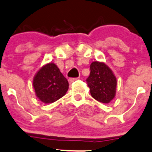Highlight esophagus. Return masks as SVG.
Wrapping results in <instances>:
<instances>
[{"mask_svg": "<svg viewBox=\"0 0 152 152\" xmlns=\"http://www.w3.org/2000/svg\"><path fill=\"white\" fill-rule=\"evenodd\" d=\"M78 79H79V78H69V79H68V81H69V83L71 84L72 83H73V82H75V81L77 80Z\"/></svg>", "mask_w": 152, "mask_h": 152, "instance_id": "1", "label": "esophagus"}]
</instances>
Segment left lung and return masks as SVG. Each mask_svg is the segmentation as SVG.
Instances as JSON below:
<instances>
[{"mask_svg":"<svg viewBox=\"0 0 152 152\" xmlns=\"http://www.w3.org/2000/svg\"><path fill=\"white\" fill-rule=\"evenodd\" d=\"M90 69V75L86 82L91 94L97 101L109 103L115 96V76L110 67L103 62H92Z\"/></svg>","mask_w":152,"mask_h":152,"instance_id":"1","label":"left lung"}]
</instances>
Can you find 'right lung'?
<instances>
[{
    "instance_id": "right-lung-1",
    "label": "right lung",
    "mask_w": 152,
    "mask_h": 152,
    "mask_svg": "<svg viewBox=\"0 0 152 152\" xmlns=\"http://www.w3.org/2000/svg\"><path fill=\"white\" fill-rule=\"evenodd\" d=\"M36 95L45 103H52L65 95L69 88L66 78L53 63L44 65L34 78Z\"/></svg>"
}]
</instances>
